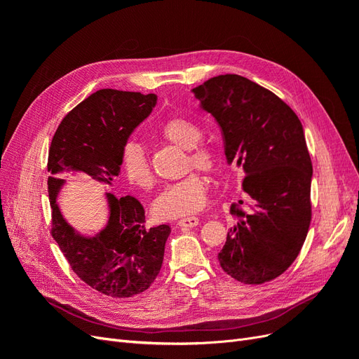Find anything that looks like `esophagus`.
<instances>
[{
	"instance_id": "obj_1",
	"label": "esophagus",
	"mask_w": 359,
	"mask_h": 359,
	"mask_svg": "<svg viewBox=\"0 0 359 359\" xmlns=\"http://www.w3.org/2000/svg\"><path fill=\"white\" fill-rule=\"evenodd\" d=\"M199 224L198 217H186V219L178 220V226L181 227H196Z\"/></svg>"
}]
</instances>
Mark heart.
Returning a JSON list of instances; mask_svg holds the SVG:
<instances>
[{
	"label": "heart",
	"instance_id": "1",
	"mask_svg": "<svg viewBox=\"0 0 359 359\" xmlns=\"http://www.w3.org/2000/svg\"><path fill=\"white\" fill-rule=\"evenodd\" d=\"M160 133L172 144L189 151L190 163L203 172H214L219 166L215 151L208 145L198 144L202 130L198 124L182 116L169 118L161 126ZM123 170L126 178L139 189L153 187L154 177L151 172L145 149L136 142H130L123 153ZM206 184L198 173H190L182 180L172 182L160 191L153 202V212L163 220L190 215L202 208Z\"/></svg>",
	"mask_w": 359,
	"mask_h": 359
}]
</instances>
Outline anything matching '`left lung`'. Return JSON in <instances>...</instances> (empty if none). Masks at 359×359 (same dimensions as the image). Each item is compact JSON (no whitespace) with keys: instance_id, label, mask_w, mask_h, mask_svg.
Segmentation results:
<instances>
[{"instance_id":"8db88e82","label":"left lung","mask_w":359,"mask_h":359,"mask_svg":"<svg viewBox=\"0 0 359 359\" xmlns=\"http://www.w3.org/2000/svg\"><path fill=\"white\" fill-rule=\"evenodd\" d=\"M191 93L222 128L227 165L245 177L220 266L241 283H266L297 259L311 220L313 168L302 124L274 93L238 74L215 76Z\"/></svg>"}]
</instances>
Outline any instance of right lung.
Masks as SVG:
<instances>
[{
	"mask_svg": "<svg viewBox=\"0 0 359 359\" xmlns=\"http://www.w3.org/2000/svg\"><path fill=\"white\" fill-rule=\"evenodd\" d=\"M156 94L100 90L69 112L53 135L48 158L52 236L82 281L112 298L147 290L160 273L168 224L145 227L144 206L133 196L106 193L107 222L94 235H83L64 219L57 202L66 180L61 173H83L114 186L130 135L151 114Z\"/></svg>",
	"mask_w": 359,
	"mask_h": 359,
	"instance_id": "1",
	"label": "right lung"
}]
</instances>
